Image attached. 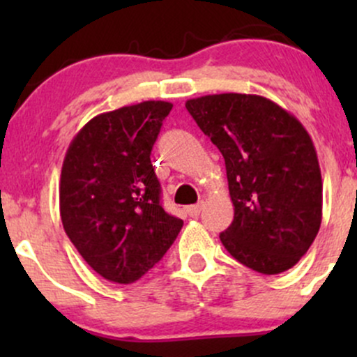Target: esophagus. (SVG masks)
Returning a JSON list of instances; mask_svg holds the SVG:
<instances>
[{
	"mask_svg": "<svg viewBox=\"0 0 357 357\" xmlns=\"http://www.w3.org/2000/svg\"><path fill=\"white\" fill-rule=\"evenodd\" d=\"M202 210H203V203H198V204H191V206H188V208H186L188 215L192 216V218H196V216H198L199 213H202Z\"/></svg>",
	"mask_w": 357,
	"mask_h": 357,
	"instance_id": "obj_1",
	"label": "esophagus"
}]
</instances>
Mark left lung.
<instances>
[{"mask_svg": "<svg viewBox=\"0 0 357 357\" xmlns=\"http://www.w3.org/2000/svg\"><path fill=\"white\" fill-rule=\"evenodd\" d=\"M186 109L227 166L235 216L220 233L223 247L264 275L292 268L322 221L321 167L305 127L253 93L198 97Z\"/></svg>", "mask_w": 357, "mask_h": 357, "instance_id": "obj_1", "label": "left lung"}]
</instances>
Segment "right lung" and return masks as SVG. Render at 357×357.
I'll return each instance as SVG.
<instances>
[{
	"mask_svg": "<svg viewBox=\"0 0 357 357\" xmlns=\"http://www.w3.org/2000/svg\"><path fill=\"white\" fill-rule=\"evenodd\" d=\"M171 102L146 100L96 116L72 139L60 176L63 230L85 261L116 284L153 268L181 231L165 211L151 151Z\"/></svg>",
	"mask_w": 357,
	"mask_h": 357,
	"instance_id": "obj_1",
	"label": "right lung"
}]
</instances>
